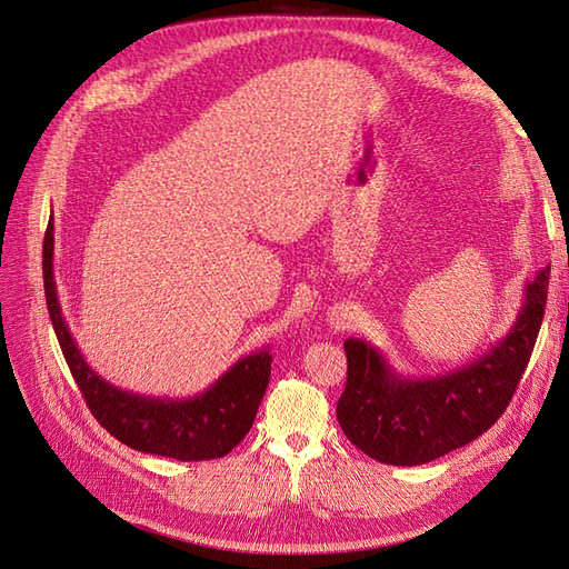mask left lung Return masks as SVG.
Segmentation results:
<instances>
[{
  "label": "left lung",
  "instance_id": "obj_1",
  "mask_svg": "<svg viewBox=\"0 0 569 569\" xmlns=\"http://www.w3.org/2000/svg\"><path fill=\"white\" fill-rule=\"evenodd\" d=\"M550 268L525 284V301L501 341L472 363L427 380L396 372L363 339H347V387L337 403L343 435L387 465H422L475 441L503 416L539 337Z\"/></svg>",
  "mask_w": 569,
  "mask_h": 569
}]
</instances>
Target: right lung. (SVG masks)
Masks as SVG:
<instances>
[{"mask_svg":"<svg viewBox=\"0 0 569 569\" xmlns=\"http://www.w3.org/2000/svg\"><path fill=\"white\" fill-rule=\"evenodd\" d=\"M42 274L47 311L66 363L97 422L120 443L176 460H213L230 453L249 435L270 380L268 349L239 358L216 385L187 399L132 393L88 366L63 320L54 282V218H49L44 232Z\"/></svg>","mask_w":569,"mask_h":569,"instance_id":"1","label":"right lung"}]
</instances>
